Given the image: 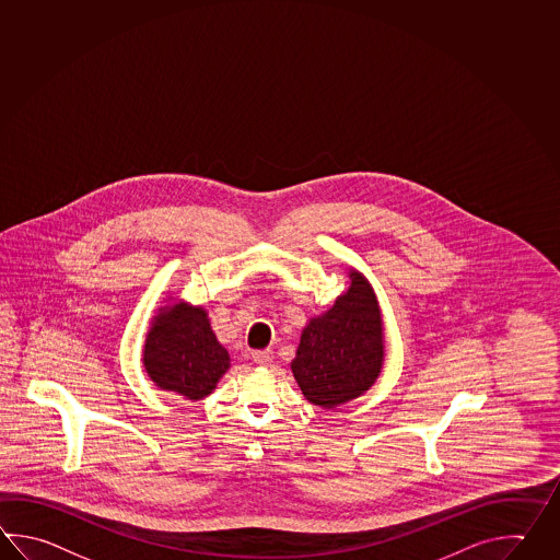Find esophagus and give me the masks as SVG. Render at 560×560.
<instances>
[{
    "label": "esophagus",
    "mask_w": 560,
    "mask_h": 560,
    "mask_svg": "<svg viewBox=\"0 0 560 560\" xmlns=\"http://www.w3.org/2000/svg\"><path fill=\"white\" fill-rule=\"evenodd\" d=\"M253 361H255L257 365L261 366L271 365V361H273V353H271L269 349H262V351H255V353H253Z\"/></svg>",
    "instance_id": "1"
}]
</instances>
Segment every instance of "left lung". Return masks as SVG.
Returning a JSON list of instances; mask_svg holds the SVG:
<instances>
[{
	"label": "left lung",
	"mask_w": 560,
	"mask_h": 560,
	"mask_svg": "<svg viewBox=\"0 0 560 560\" xmlns=\"http://www.w3.org/2000/svg\"><path fill=\"white\" fill-rule=\"evenodd\" d=\"M351 287L335 305L308 320L291 361L305 399L335 409L373 387L383 369V320L365 277L349 273Z\"/></svg>",
	"instance_id": "1"
}]
</instances>
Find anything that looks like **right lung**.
Here are the masks:
<instances>
[{
  "instance_id": "1",
  "label": "right lung",
  "mask_w": 560,
  "mask_h": 560,
  "mask_svg": "<svg viewBox=\"0 0 560 560\" xmlns=\"http://www.w3.org/2000/svg\"><path fill=\"white\" fill-rule=\"evenodd\" d=\"M143 366L158 387L199 400L228 373L229 353L211 331L206 308L175 303L151 320Z\"/></svg>"
}]
</instances>
